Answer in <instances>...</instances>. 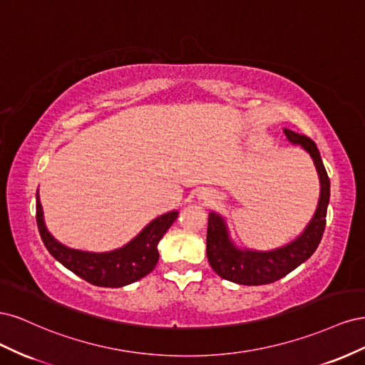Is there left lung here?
I'll list each match as a JSON object with an SVG mask.
<instances>
[{
    "label": "left lung",
    "instance_id": "1",
    "mask_svg": "<svg viewBox=\"0 0 365 365\" xmlns=\"http://www.w3.org/2000/svg\"><path fill=\"white\" fill-rule=\"evenodd\" d=\"M292 145L300 146L312 158L319 180V197L317 210L304 230L288 244L268 250H251L236 245L230 236L227 219L216 212L208 213L207 228V259L213 271L220 277L247 286H259L277 282L300 267L312 256L322 242L326 213L330 197V181L315 143L304 135L283 129Z\"/></svg>",
    "mask_w": 365,
    "mask_h": 365
}]
</instances>
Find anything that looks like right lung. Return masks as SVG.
<instances>
[{
	"instance_id": "obj_1",
	"label": "right lung",
	"mask_w": 365,
	"mask_h": 365,
	"mask_svg": "<svg viewBox=\"0 0 365 365\" xmlns=\"http://www.w3.org/2000/svg\"><path fill=\"white\" fill-rule=\"evenodd\" d=\"M178 217V210L164 213L143 228L126 245L106 252L74 250L50 233L36 192V222L43 245L51 256L81 279L103 288H121L148 275L160 259L158 242Z\"/></svg>"
}]
</instances>
